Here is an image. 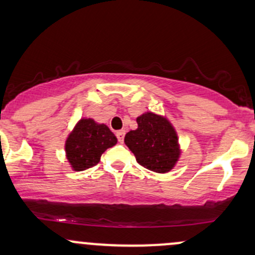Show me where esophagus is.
Returning <instances> with one entry per match:
<instances>
[{
	"instance_id": "obj_1",
	"label": "esophagus",
	"mask_w": 255,
	"mask_h": 255,
	"mask_svg": "<svg viewBox=\"0 0 255 255\" xmlns=\"http://www.w3.org/2000/svg\"><path fill=\"white\" fill-rule=\"evenodd\" d=\"M125 134H126L125 130H117L116 132V136H117V139H119L120 142H122L123 139H125Z\"/></svg>"
}]
</instances>
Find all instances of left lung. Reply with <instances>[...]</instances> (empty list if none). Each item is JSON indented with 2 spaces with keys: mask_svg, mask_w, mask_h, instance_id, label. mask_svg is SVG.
<instances>
[{
  "mask_svg": "<svg viewBox=\"0 0 255 255\" xmlns=\"http://www.w3.org/2000/svg\"><path fill=\"white\" fill-rule=\"evenodd\" d=\"M138 128L125 136L136 161L146 169L156 173H168L180 157L178 134L168 119L147 111L136 117Z\"/></svg>",
  "mask_w": 255,
  "mask_h": 255,
  "instance_id": "left-lung-1",
  "label": "left lung"
}]
</instances>
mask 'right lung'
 <instances>
[{"mask_svg": "<svg viewBox=\"0 0 255 255\" xmlns=\"http://www.w3.org/2000/svg\"><path fill=\"white\" fill-rule=\"evenodd\" d=\"M116 142L117 138L104 123L81 119L66 138V158L74 170H86L96 166L102 153Z\"/></svg>", "mask_w": 255, "mask_h": 255, "instance_id": "1", "label": "right lung"}]
</instances>
